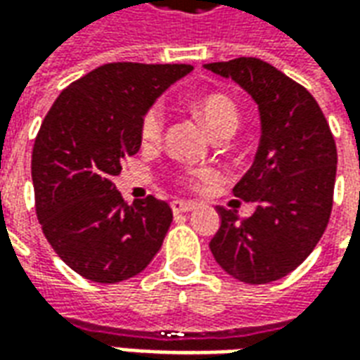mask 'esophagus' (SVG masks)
Segmentation results:
<instances>
[{
  "label": "esophagus",
  "mask_w": 360,
  "mask_h": 360,
  "mask_svg": "<svg viewBox=\"0 0 360 360\" xmlns=\"http://www.w3.org/2000/svg\"><path fill=\"white\" fill-rule=\"evenodd\" d=\"M196 208L195 202H187V200H173L172 210L173 214H183V212H193Z\"/></svg>",
  "instance_id": "34e87169"
}]
</instances>
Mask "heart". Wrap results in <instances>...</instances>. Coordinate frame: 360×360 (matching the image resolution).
Instances as JSON below:
<instances>
[{
    "label": "heart",
    "mask_w": 360,
    "mask_h": 360,
    "mask_svg": "<svg viewBox=\"0 0 360 360\" xmlns=\"http://www.w3.org/2000/svg\"><path fill=\"white\" fill-rule=\"evenodd\" d=\"M196 117L202 121V125L208 129L212 136H219V134H231L237 129L239 123V111L227 96L224 94H206L202 96L198 102L195 103ZM164 133V111L160 105L150 108L141 123V136L142 141L154 144L162 139ZM193 177L200 181L214 179V172L204 169V172H196Z\"/></svg>",
    "instance_id": "obj_1"
}]
</instances>
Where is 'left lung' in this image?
I'll return each instance as SVG.
<instances>
[{
    "label": "left lung",
    "mask_w": 360,
    "mask_h": 360,
    "mask_svg": "<svg viewBox=\"0 0 360 360\" xmlns=\"http://www.w3.org/2000/svg\"><path fill=\"white\" fill-rule=\"evenodd\" d=\"M237 82L260 113V142L233 195L255 204L249 218L218 208L210 250L239 281L260 285L293 271L314 250L332 212L338 150L309 90L257 58L206 63Z\"/></svg>",
    "instance_id": "left-lung-1"
}]
</instances>
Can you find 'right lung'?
<instances>
[{"label":"right lung","instance_id":"1","mask_svg":"<svg viewBox=\"0 0 360 360\" xmlns=\"http://www.w3.org/2000/svg\"><path fill=\"white\" fill-rule=\"evenodd\" d=\"M191 65L108 63L71 82L32 150L36 214L51 249L96 283L141 274L162 249L172 208L148 196L127 204L113 185L141 148L144 113Z\"/></svg>","mask_w":360,"mask_h":360}]
</instances>
